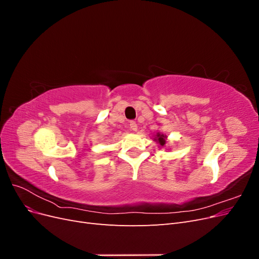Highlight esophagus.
<instances>
[{
	"label": "esophagus",
	"instance_id": "34e87169",
	"mask_svg": "<svg viewBox=\"0 0 259 259\" xmlns=\"http://www.w3.org/2000/svg\"><path fill=\"white\" fill-rule=\"evenodd\" d=\"M130 128L132 131H137V123L135 121L130 122Z\"/></svg>",
	"mask_w": 259,
	"mask_h": 259
}]
</instances>
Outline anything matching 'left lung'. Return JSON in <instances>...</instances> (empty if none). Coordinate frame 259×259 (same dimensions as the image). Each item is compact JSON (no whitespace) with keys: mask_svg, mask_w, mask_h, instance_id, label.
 <instances>
[{"mask_svg":"<svg viewBox=\"0 0 259 259\" xmlns=\"http://www.w3.org/2000/svg\"><path fill=\"white\" fill-rule=\"evenodd\" d=\"M158 137H159V138H158L159 143H160L162 146H163L164 144H165V140H164V138H165V136H164V135H160V134H159V135H158Z\"/></svg>","mask_w":259,"mask_h":259,"instance_id":"obj_1","label":"left lung"}]
</instances>
